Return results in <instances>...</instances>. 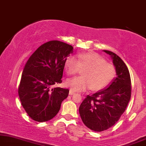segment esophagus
Instances as JSON below:
<instances>
[{
	"instance_id": "obj_1",
	"label": "esophagus",
	"mask_w": 146,
	"mask_h": 146,
	"mask_svg": "<svg viewBox=\"0 0 146 146\" xmlns=\"http://www.w3.org/2000/svg\"><path fill=\"white\" fill-rule=\"evenodd\" d=\"M75 93V91H73V90H70V91H69V94H70V95H72V94Z\"/></svg>"
}]
</instances>
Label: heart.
Masks as SVG:
<instances>
[{
  "mask_svg": "<svg viewBox=\"0 0 146 146\" xmlns=\"http://www.w3.org/2000/svg\"><path fill=\"white\" fill-rule=\"evenodd\" d=\"M67 73L74 75L83 69V77L68 79L66 85L74 91H81L91 88L100 91L106 88L116 76V68L111 63L95 52H82L77 54V60L69 57L65 61Z\"/></svg>",
  "mask_w": 146,
  "mask_h": 146,
  "instance_id": "b5f03b06",
  "label": "heart"
}]
</instances>
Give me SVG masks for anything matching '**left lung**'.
Returning a JSON list of instances; mask_svg holds the SVG:
<instances>
[{
  "label": "left lung",
  "mask_w": 146,
  "mask_h": 146,
  "mask_svg": "<svg viewBox=\"0 0 146 146\" xmlns=\"http://www.w3.org/2000/svg\"><path fill=\"white\" fill-rule=\"evenodd\" d=\"M110 55L117 77L106 89L87 95L79 106L81 120L95 132L110 128L118 122L126 110L131 97V79L128 69L116 53L103 50Z\"/></svg>",
  "instance_id": "1"
}]
</instances>
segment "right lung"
Returning <instances> with one entry per match:
<instances>
[{
    "label": "right lung",
    "instance_id": "1",
    "mask_svg": "<svg viewBox=\"0 0 146 146\" xmlns=\"http://www.w3.org/2000/svg\"><path fill=\"white\" fill-rule=\"evenodd\" d=\"M72 46L50 41L40 46L30 57L18 88L21 104L32 120L46 122L56 116L69 89L51 87L61 83L65 61L73 53Z\"/></svg>",
    "mask_w": 146,
    "mask_h": 146
}]
</instances>
